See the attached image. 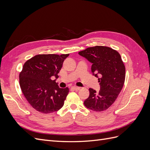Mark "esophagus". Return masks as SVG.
Returning <instances> with one entry per match:
<instances>
[{
    "instance_id": "1",
    "label": "esophagus",
    "mask_w": 150,
    "mask_h": 150,
    "mask_svg": "<svg viewBox=\"0 0 150 150\" xmlns=\"http://www.w3.org/2000/svg\"><path fill=\"white\" fill-rule=\"evenodd\" d=\"M80 87H78V86H72V87L71 88L72 89H74V90H76V91H78L80 89Z\"/></svg>"
}]
</instances>
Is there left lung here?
<instances>
[{
	"mask_svg": "<svg viewBox=\"0 0 150 150\" xmlns=\"http://www.w3.org/2000/svg\"><path fill=\"white\" fill-rule=\"evenodd\" d=\"M79 54L92 63L93 74L100 77V90L96 92L89 88L84 106L94 111L106 110L114 103L125 83V66L120 54L112 48L101 46L88 47Z\"/></svg>",
	"mask_w": 150,
	"mask_h": 150,
	"instance_id": "8db88e82",
	"label": "left lung"
}]
</instances>
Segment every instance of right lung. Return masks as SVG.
I'll return each instance as SVG.
<instances>
[{"label":"right lung","mask_w":150,"mask_h":150,"mask_svg":"<svg viewBox=\"0 0 150 150\" xmlns=\"http://www.w3.org/2000/svg\"><path fill=\"white\" fill-rule=\"evenodd\" d=\"M69 54H39L27 61L19 74V84L27 101L36 111L54 112L63 106L69 88H60L58 78L63 62Z\"/></svg>","instance_id":"add662e5"}]
</instances>
